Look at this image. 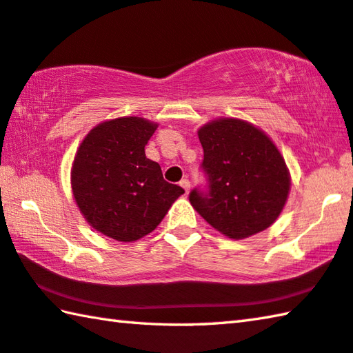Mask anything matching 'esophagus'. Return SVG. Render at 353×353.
<instances>
[{
  "instance_id": "esophagus-1",
  "label": "esophagus",
  "mask_w": 353,
  "mask_h": 353,
  "mask_svg": "<svg viewBox=\"0 0 353 353\" xmlns=\"http://www.w3.org/2000/svg\"><path fill=\"white\" fill-rule=\"evenodd\" d=\"M181 187L185 190V193H188V190H190V181H188V179H182Z\"/></svg>"
}]
</instances>
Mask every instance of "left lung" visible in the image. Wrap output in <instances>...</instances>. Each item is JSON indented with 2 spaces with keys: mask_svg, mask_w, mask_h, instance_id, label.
<instances>
[{
  "mask_svg": "<svg viewBox=\"0 0 353 353\" xmlns=\"http://www.w3.org/2000/svg\"><path fill=\"white\" fill-rule=\"evenodd\" d=\"M207 190L190 193L193 208L217 232L243 239L278 219L290 191V172L276 145L239 119H217L197 131Z\"/></svg>",
  "mask_w": 353,
  "mask_h": 353,
  "instance_id": "1",
  "label": "left lung"
}]
</instances>
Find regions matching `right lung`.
Wrapping results in <instances>:
<instances>
[{"label": "right lung", "instance_id": "obj_1", "mask_svg": "<svg viewBox=\"0 0 353 353\" xmlns=\"http://www.w3.org/2000/svg\"><path fill=\"white\" fill-rule=\"evenodd\" d=\"M156 130L157 123L142 117L108 120L92 128L77 150L70 171L75 202L89 225L108 238H143L185 193L145 156Z\"/></svg>", "mask_w": 353, "mask_h": 353}]
</instances>
